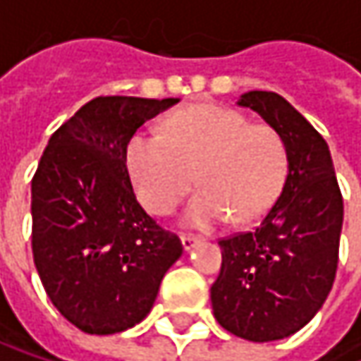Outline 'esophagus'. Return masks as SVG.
Instances as JSON below:
<instances>
[{
    "mask_svg": "<svg viewBox=\"0 0 361 361\" xmlns=\"http://www.w3.org/2000/svg\"><path fill=\"white\" fill-rule=\"evenodd\" d=\"M198 243H200V238H198V236H192V234H181V245H183V249H185V251L194 249Z\"/></svg>",
    "mask_w": 361,
    "mask_h": 361,
    "instance_id": "1",
    "label": "esophagus"
}]
</instances>
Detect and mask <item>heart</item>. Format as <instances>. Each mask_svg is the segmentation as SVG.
Returning a JSON list of instances; mask_svg holds the SVG:
<instances>
[{
	"label": "heart",
	"mask_w": 361,
	"mask_h": 361,
	"mask_svg": "<svg viewBox=\"0 0 361 361\" xmlns=\"http://www.w3.org/2000/svg\"><path fill=\"white\" fill-rule=\"evenodd\" d=\"M127 167L140 200L154 215L171 213L196 180L200 190L183 221L209 228L228 215L236 224L257 219L282 190L288 154L276 129L251 125L238 110L196 104L176 112L165 135L135 133L127 144Z\"/></svg>",
	"instance_id": "heart-1"
}]
</instances>
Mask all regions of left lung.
<instances>
[{"mask_svg":"<svg viewBox=\"0 0 361 361\" xmlns=\"http://www.w3.org/2000/svg\"><path fill=\"white\" fill-rule=\"evenodd\" d=\"M238 104L278 131L288 173L252 232L219 240L221 271L211 303L228 332L267 343L301 330L326 301L338 265L343 196L328 144L299 110L274 92H249Z\"/></svg>","mask_w":361,"mask_h":361,"instance_id":"left-lung-1","label":"left lung"}]
</instances>
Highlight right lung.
I'll use <instances>...</instances> for the list:
<instances>
[{"mask_svg":"<svg viewBox=\"0 0 361 361\" xmlns=\"http://www.w3.org/2000/svg\"><path fill=\"white\" fill-rule=\"evenodd\" d=\"M178 98L100 96L60 125L31 181L33 259L54 307L87 334H114L154 305L181 240L135 200L127 144Z\"/></svg>","mask_w":361,"mask_h":361,"instance_id":"1","label":"right lung"}]
</instances>
